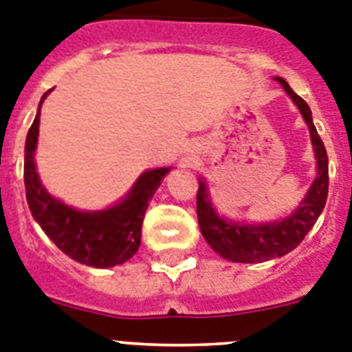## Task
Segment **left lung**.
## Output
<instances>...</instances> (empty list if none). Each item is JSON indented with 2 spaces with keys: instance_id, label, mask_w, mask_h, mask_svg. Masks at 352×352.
Here are the masks:
<instances>
[{
  "instance_id": "8db88e82",
  "label": "left lung",
  "mask_w": 352,
  "mask_h": 352,
  "mask_svg": "<svg viewBox=\"0 0 352 352\" xmlns=\"http://www.w3.org/2000/svg\"><path fill=\"white\" fill-rule=\"evenodd\" d=\"M276 81L284 87L287 96L293 99L300 113L307 122L311 131V142L315 146L316 157V179L311 184L307 195L300 202L289 217H285L278 222H267V224H245V222L226 221L224 217H219L213 204L210 201V193L206 188V182L199 181L197 191V217L201 226L202 235L206 242L211 245V250L217 251L222 258L231 262H265L271 258H280L293 251L309 230L318 221L320 213L324 210L329 191V161L324 142L320 139L318 131L313 124L311 108L300 96L293 92V88L282 79L276 77Z\"/></svg>"
}]
</instances>
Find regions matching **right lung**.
<instances>
[{"label": "right lung", "mask_w": 352, "mask_h": 352, "mask_svg": "<svg viewBox=\"0 0 352 352\" xmlns=\"http://www.w3.org/2000/svg\"><path fill=\"white\" fill-rule=\"evenodd\" d=\"M48 94L50 90L41 97V102ZM41 102L25 142V190L32 217L48 239L76 262L92 267L124 264L141 245L142 219L146 208L171 168L144 171L128 195L108 210L79 211L63 204L45 190L34 162Z\"/></svg>", "instance_id": "1"}]
</instances>
